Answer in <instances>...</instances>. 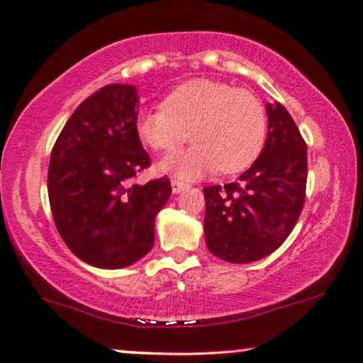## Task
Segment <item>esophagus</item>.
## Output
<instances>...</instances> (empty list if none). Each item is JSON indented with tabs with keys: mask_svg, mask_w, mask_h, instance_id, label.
<instances>
[{
	"mask_svg": "<svg viewBox=\"0 0 363 363\" xmlns=\"http://www.w3.org/2000/svg\"><path fill=\"white\" fill-rule=\"evenodd\" d=\"M185 188H188L186 183H183L180 180H172V191L173 193H180L185 190Z\"/></svg>",
	"mask_w": 363,
	"mask_h": 363,
	"instance_id": "esophagus-1",
	"label": "esophagus"
}]
</instances>
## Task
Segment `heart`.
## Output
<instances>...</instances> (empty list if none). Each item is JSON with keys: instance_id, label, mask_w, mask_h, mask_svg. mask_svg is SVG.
<instances>
[{"instance_id": "obj_1", "label": "heart", "mask_w": 363, "mask_h": 363, "mask_svg": "<svg viewBox=\"0 0 363 363\" xmlns=\"http://www.w3.org/2000/svg\"><path fill=\"white\" fill-rule=\"evenodd\" d=\"M135 128L158 152H170L190 136L191 147L168 155L160 168L193 180L215 170L237 173L250 167L265 145L268 120L253 93L196 78L172 89L162 108L138 113Z\"/></svg>"}]
</instances>
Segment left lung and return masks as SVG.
I'll return each instance as SVG.
<instances>
[{
    "instance_id": "obj_1",
    "label": "left lung",
    "mask_w": 363,
    "mask_h": 363,
    "mask_svg": "<svg viewBox=\"0 0 363 363\" xmlns=\"http://www.w3.org/2000/svg\"><path fill=\"white\" fill-rule=\"evenodd\" d=\"M262 153L237 182L205 186V242L215 257L250 263L274 253L302 213L307 145L279 101L267 103Z\"/></svg>"
}]
</instances>
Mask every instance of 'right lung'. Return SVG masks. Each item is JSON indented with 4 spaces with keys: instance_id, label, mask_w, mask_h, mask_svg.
I'll return each mask as SVG.
<instances>
[{
    "instance_id": "right-lung-1",
    "label": "right lung",
    "mask_w": 363,
    "mask_h": 363,
    "mask_svg": "<svg viewBox=\"0 0 363 363\" xmlns=\"http://www.w3.org/2000/svg\"><path fill=\"white\" fill-rule=\"evenodd\" d=\"M138 106L133 84H106L73 111L51 152L55 225L69 250L96 268H125L147 255L172 195L167 177L131 185L150 164L135 128Z\"/></svg>"
}]
</instances>
